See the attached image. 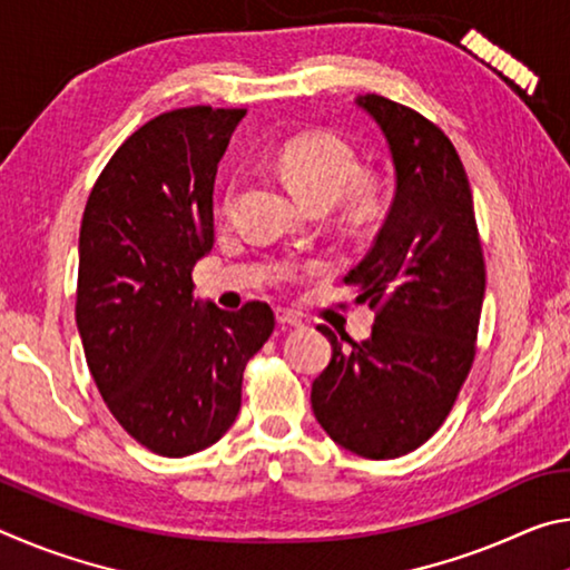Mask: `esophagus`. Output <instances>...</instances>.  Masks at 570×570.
<instances>
[{"mask_svg":"<svg viewBox=\"0 0 570 570\" xmlns=\"http://www.w3.org/2000/svg\"><path fill=\"white\" fill-rule=\"evenodd\" d=\"M276 322L282 326H302V320L296 314L286 312V308H276Z\"/></svg>","mask_w":570,"mask_h":570,"instance_id":"esophagus-1","label":"esophagus"}]
</instances>
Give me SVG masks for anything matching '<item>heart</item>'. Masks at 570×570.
Returning a JSON list of instances; mask_svg holds the SVG:
<instances>
[{
  "instance_id": "obj_1",
  "label": "heart",
  "mask_w": 570,
  "mask_h": 570,
  "mask_svg": "<svg viewBox=\"0 0 570 570\" xmlns=\"http://www.w3.org/2000/svg\"><path fill=\"white\" fill-rule=\"evenodd\" d=\"M276 166L282 170L296 196L312 206H332L360 170V160L350 142L332 132H302L282 142L276 153ZM234 198V188L226 193V204ZM354 214H366L377 204V190L372 183L356 180L350 190ZM282 276H292V268L282 266Z\"/></svg>"
}]
</instances>
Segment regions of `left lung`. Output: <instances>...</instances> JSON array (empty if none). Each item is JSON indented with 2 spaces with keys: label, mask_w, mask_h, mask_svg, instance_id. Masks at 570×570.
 Listing matches in <instances>:
<instances>
[{
  "label": "left lung",
  "mask_w": 570,
  "mask_h": 570,
  "mask_svg": "<svg viewBox=\"0 0 570 570\" xmlns=\"http://www.w3.org/2000/svg\"><path fill=\"white\" fill-rule=\"evenodd\" d=\"M356 105L387 140L397 188L370 254L344 276L354 304L377 312L372 336L352 342L320 326L332 362L312 384V410L336 445L392 460L435 435L468 380L485 262L470 183L448 135L382 95Z\"/></svg>",
  "instance_id": "left-lung-1"
}]
</instances>
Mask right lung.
<instances>
[{
    "label": "right lung",
    "instance_id": "right-lung-1",
    "mask_svg": "<svg viewBox=\"0 0 570 570\" xmlns=\"http://www.w3.org/2000/svg\"><path fill=\"white\" fill-rule=\"evenodd\" d=\"M240 108H180L135 130L102 168L80 226L75 320L112 417L163 458L226 435L246 362L274 312L193 298V266L214 248V183Z\"/></svg>",
    "mask_w": 570,
    "mask_h": 570
}]
</instances>
